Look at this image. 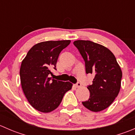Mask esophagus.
I'll return each mask as SVG.
<instances>
[{
  "label": "esophagus",
  "instance_id": "34e87169",
  "mask_svg": "<svg viewBox=\"0 0 135 135\" xmlns=\"http://www.w3.org/2000/svg\"><path fill=\"white\" fill-rule=\"evenodd\" d=\"M76 88H80V87L81 86V83H80V82H77L76 84Z\"/></svg>",
  "mask_w": 135,
  "mask_h": 135
}]
</instances>
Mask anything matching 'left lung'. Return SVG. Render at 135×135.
Returning a JSON list of instances; mask_svg holds the SVG:
<instances>
[{
    "mask_svg": "<svg viewBox=\"0 0 135 135\" xmlns=\"http://www.w3.org/2000/svg\"><path fill=\"white\" fill-rule=\"evenodd\" d=\"M74 45L85 61L86 74H95L93 84L88 86L90 96L83 105L95 112L106 109L120 90V66L112 52L102 45L89 40H76Z\"/></svg>",
    "mask_w": 135,
    "mask_h": 135,
    "instance_id": "left-lung-1",
    "label": "left lung"
}]
</instances>
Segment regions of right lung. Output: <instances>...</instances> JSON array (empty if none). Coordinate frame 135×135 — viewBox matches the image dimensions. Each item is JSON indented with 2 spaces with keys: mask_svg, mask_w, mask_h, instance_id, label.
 <instances>
[{
  "mask_svg": "<svg viewBox=\"0 0 135 135\" xmlns=\"http://www.w3.org/2000/svg\"><path fill=\"white\" fill-rule=\"evenodd\" d=\"M70 40L46 41L36 44L28 51L20 68L21 87L31 106L41 112L56 109L64 95L71 89L69 81L51 80V69L56 70L59 54Z\"/></svg>",
  "mask_w": 135,
  "mask_h": 135,
  "instance_id": "right-lung-1",
  "label": "right lung"
}]
</instances>
